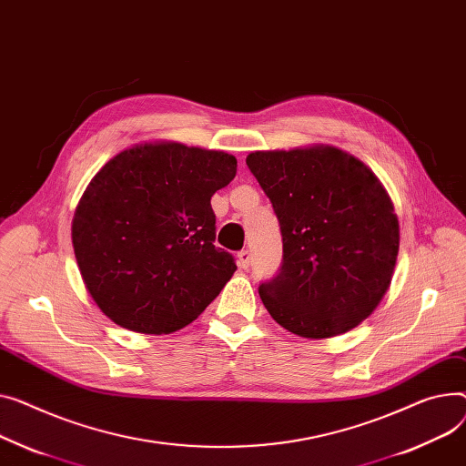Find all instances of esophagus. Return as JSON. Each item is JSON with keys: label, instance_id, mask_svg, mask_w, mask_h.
Returning a JSON list of instances; mask_svg holds the SVG:
<instances>
[{"label": "esophagus", "instance_id": "obj_1", "mask_svg": "<svg viewBox=\"0 0 466 466\" xmlns=\"http://www.w3.org/2000/svg\"><path fill=\"white\" fill-rule=\"evenodd\" d=\"M238 264H239V268H243V269H247L249 268V264H251V253L249 251H239L238 253Z\"/></svg>", "mask_w": 466, "mask_h": 466}]
</instances>
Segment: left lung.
<instances>
[{
	"instance_id": "1",
	"label": "left lung",
	"mask_w": 466,
	"mask_h": 466,
	"mask_svg": "<svg viewBox=\"0 0 466 466\" xmlns=\"http://www.w3.org/2000/svg\"><path fill=\"white\" fill-rule=\"evenodd\" d=\"M247 167L279 219L283 262L260 283L271 319L326 339L356 328L390 289L399 221L379 177L331 146L255 151Z\"/></svg>"
}]
</instances>
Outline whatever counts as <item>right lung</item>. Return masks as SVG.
I'll use <instances>...</instances> for the list:
<instances>
[{"label":"right lung","instance_id":"1","mask_svg":"<svg viewBox=\"0 0 466 466\" xmlns=\"http://www.w3.org/2000/svg\"><path fill=\"white\" fill-rule=\"evenodd\" d=\"M236 167L225 151L157 142L117 153L89 181L73 247L87 292L110 320L172 333L219 296L236 262L213 245L211 197Z\"/></svg>","mask_w":466,"mask_h":466}]
</instances>
